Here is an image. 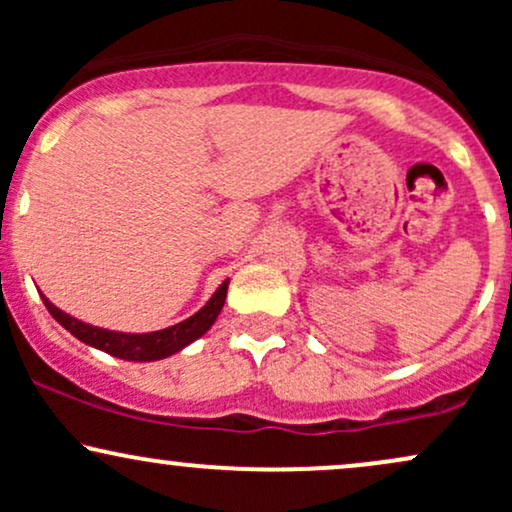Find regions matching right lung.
<instances>
[{
  "mask_svg": "<svg viewBox=\"0 0 512 512\" xmlns=\"http://www.w3.org/2000/svg\"><path fill=\"white\" fill-rule=\"evenodd\" d=\"M226 291H228V279L216 289L214 296L209 298V303L202 310H197L195 315L187 317V320L178 322V325L166 327V330L158 332H146V334H125V332H113L103 330V327L86 325V322L76 320V317L62 313L57 305H52L48 298H43L45 308L50 310V315L67 332H72L76 339L88 346H96V349L105 351V354L125 358V361H158V358L173 356L175 351L185 349L187 344H192L195 339L202 337L204 332L214 325V320L219 317L223 303H226Z\"/></svg>",
  "mask_w": 512,
  "mask_h": 512,
  "instance_id": "obj_1",
  "label": "right lung"
}]
</instances>
